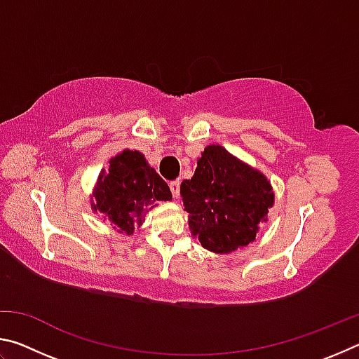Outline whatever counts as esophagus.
Returning <instances> with one entry per match:
<instances>
[{
  "label": "esophagus",
  "instance_id": "esophagus-1",
  "mask_svg": "<svg viewBox=\"0 0 359 359\" xmlns=\"http://www.w3.org/2000/svg\"><path fill=\"white\" fill-rule=\"evenodd\" d=\"M169 188H171V193H172L174 199H177L179 194H180V182L179 180L171 182V184H169Z\"/></svg>",
  "mask_w": 359,
  "mask_h": 359
}]
</instances>
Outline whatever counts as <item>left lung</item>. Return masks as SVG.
I'll use <instances>...</instances> for the list:
<instances>
[{"mask_svg":"<svg viewBox=\"0 0 359 359\" xmlns=\"http://www.w3.org/2000/svg\"><path fill=\"white\" fill-rule=\"evenodd\" d=\"M180 194L193 236L215 253H231L250 244L274 204L264 175L220 145L204 149L193 177L182 182Z\"/></svg>","mask_w":359,"mask_h":359,"instance_id":"1","label":"left lung"}]
</instances>
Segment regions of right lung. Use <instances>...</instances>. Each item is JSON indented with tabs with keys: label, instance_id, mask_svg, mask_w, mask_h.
I'll list each match as a JSON object with an SVG mask.
<instances>
[{
	"label": "right lung",
	"instance_id": "obj_1",
	"mask_svg": "<svg viewBox=\"0 0 359 359\" xmlns=\"http://www.w3.org/2000/svg\"><path fill=\"white\" fill-rule=\"evenodd\" d=\"M95 199V210L117 224L120 233L133 234L145 220V212L151 204L169 201L172 194L166 182L145 163L142 154L123 150L100 174Z\"/></svg>",
	"mask_w": 359,
	"mask_h": 359
}]
</instances>
